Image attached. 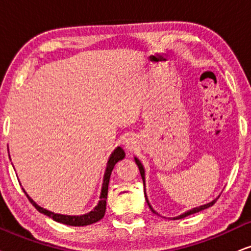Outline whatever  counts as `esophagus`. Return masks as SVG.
<instances>
[{"label": "esophagus", "mask_w": 251, "mask_h": 251, "mask_svg": "<svg viewBox=\"0 0 251 251\" xmlns=\"http://www.w3.org/2000/svg\"><path fill=\"white\" fill-rule=\"evenodd\" d=\"M123 145H124V148L126 149V151H135L136 146H138V141H136V138H134L133 135H129L127 138H125L123 140Z\"/></svg>", "instance_id": "obj_1"}]
</instances>
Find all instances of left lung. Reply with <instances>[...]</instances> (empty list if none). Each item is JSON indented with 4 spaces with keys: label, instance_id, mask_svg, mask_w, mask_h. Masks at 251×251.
<instances>
[{
    "label": "left lung",
    "instance_id": "8db88e82",
    "mask_svg": "<svg viewBox=\"0 0 251 251\" xmlns=\"http://www.w3.org/2000/svg\"><path fill=\"white\" fill-rule=\"evenodd\" d=\"M134 160H135V163L138 164V167H139V170H140V174H141V177H142V180H144V186H145V197H146V201H147V204H148V206H149V208H151V211L153 212V213H155V214H157V215H160L157 213L156 211L154 210L153 207H151V202H149V201H148V198H147V193H146V170H145V167H144V164L141 163V161L139 160L138 157H134ZM219 197H220V195H219L217 198L215 199H213V201H210V202H207V204H204V205H201V206H198V207H193V208H191V210H189V211H186V212H184L183 214H180V215H178V217H174L173 218V220H178V219H182V218H185V217H188V215H190V214H193V213H197V212H201V211H202V210H206V208H208V207H211V206H213V204L215 201H217V199L219 198Z\"/></svg>",
    "mask_w": 251,
    "mask_h": 251
}]
</instances>
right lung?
Returning <instances> with one entry per match:
<instances>
[{"mask_svg": "<svg viewBox=\"0 0 251 251\" xmlns=\"http://www.w3.org/2000/svg\"><path fill=\"white\" fill-rule=\"evenodd\" d=\"M125 157V151H123V148L118 146L115 151H112L110 155L109 160H107L106 163V168H105V173H104V177H103V184H102V189H100V201L97 202V205L91 210L90 212L85 214H81V215H68V214H60V213H54V212L46 210V208L41 207L37 204L36 201L31 198L30 196L27 195V192L23 189V191L25 192V195L28 198V201H31L34 207L37 208L40 213L47 215L50 219L56 221V223H61L65 225H69V226H88V225L95 224L97 221H100V219L104 217L106 211V199H107V190H109V182H110V176L111 173H112L113 167L116 166L117 162L122 161L123 158Z\"/></svg>", "mask_w": 251, "mask_h": 251, "instance_id": "1", "label": "right lung"}]
</instances>
